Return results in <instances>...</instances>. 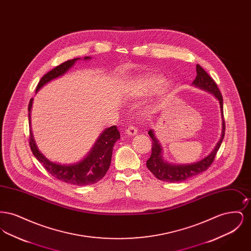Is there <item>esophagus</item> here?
<instances>
[{
  "label": "esophagus",
  "instance_id": "esophagus-1",
  "mask_svg": "<svg viewBox=\"0 0 251 251\" xmlns=\"http://www.w3.org/2000/svg\"><path fill=\"white\" fill-rule=\"evenodd\" d=\"M126 133L127 134H129V135H135L136 133H137V129L135 128V126H133V125H130L129 127H128V129H127V131H126Z\"/></svg>",
  "mask_w": 251,
  "mask_h": 251
}]
</instances>
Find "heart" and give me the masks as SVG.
<instances>
[{"instance_id": "b5f03b06", "label": "heart", "mask_w": 251, "mask_h": 251, "mask_svg": "<svg viewBox=\"0 0 251 251\" xmlns=\"http://www.w3.org/2000/svg\"><path fill=\"white\" fill-rule=\"evenodd\" d=\"M166 84V79L159 75H149L140 79L134 87L136 95H151L162 90Z\"/></svg>"}]
</instances>
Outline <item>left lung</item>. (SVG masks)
I'll return each instance as SVG.
<instances>
[{"mask_svg":"<svg viewBox=\"0 0 251 251\" xmlns=\"http://www.w3.org/2000/svg\"><path fill=\"white\" fill-rule=\"evenodd\" d=\"M193 84L212 93L219 100L221 113H222V135L219 142L215 146V150L210 155L205 157L201 161L189 164V165H170L164 161L162 157V147L156 139L154 132L152 130L149 131V134L152 139L151 154L147 161V167L149 170L160 180L168 182H179L192 178L196 175L202 173L207 170L213 162L215 161L216 153L221 146L223 138L225 136V120L223 115V98L220 93L217 84H215L213 78L203 70L200 65H197V77L194 80Z\"/></svg>","mask_w":251,"mask_h":251,"instance_id":"obj_1","label":"left lung"}]
</instances>
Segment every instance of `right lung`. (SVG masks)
I'll list each match as a JSON object with an SVG mask.
<instances>
[{"mask_svg":"<svg viewBox=\"0 0 251 251\" xmlns=\"http://www.w3.org/2000/svg\"><path fill=\"white\" fill-rule=\"evenodd\" d=\"M89 58L90 57L86 56L84 57V60ZM79 59L80 58L68 60L60 64L59 66L55 67L53 70L50 71L48 73H46L40 79L39 83L37 84L36 91H38L44 84H47L50 81L66 73L74 65V63ZM32 102L33 99L30 100L28 105L29 123H31L30 113L32 108ZM120 138V131L118 130L117 126H112L105 129L100 134V136L98 138L93 149L88 153V155L81 162L69 166L59 165L49 161L48 159L37 150L31 130L29 133V145L33 154L51 176L62 181L74 185H89L100 180L107 173L111 164L114 145Z\"/></svg>","mask_w":251,"mask_h":251,"instance_id":"add662e5","label":"right lung"}]
</instances>
